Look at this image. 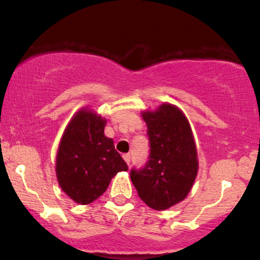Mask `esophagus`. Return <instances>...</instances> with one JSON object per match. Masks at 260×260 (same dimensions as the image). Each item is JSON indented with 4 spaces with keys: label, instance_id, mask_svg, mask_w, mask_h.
<instances>
[{
    "label": "esophagus",
    "instance_id": "obj_1",
    "mask_svg": "<svg viewBox=\"0 0 260 260\" xmlns=\"http://www.w3.org/2000/svg\"><path fill=\"white\" fill-rule=\"evenodd\" d=\"M123 159H124V161L127 162V165H129L131 164V154L129 153L123 154Z\"/></svg>",
    "mask_w": 260,
    "mask_h": 260
}]
</instances>
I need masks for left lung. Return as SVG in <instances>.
<instances>
[{"label": "left lung", "mask_w": 260, "mask_h": 260, "mask_svg": "<svg viewBox=\"0 0 260 260\" xmlns=\"http://www.w3.org/2000/svg\"><path fill=\"white\" fill-rule=\"evenodd\" d=\"M149 138V159L132 169L131 180L141 200L154 210H166L190 192L199 170L198 149L187 118L180 108L164 103L142 112Z\"/></svg>", "instance_id": "obj_1"}]
</instances>
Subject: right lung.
I'll use <instances>...</instances> for the list:
<instances>
[{"instance_id": "1", "label": "right lung", "mask_w": 260, "mask_h": 260, "mask_svg": "<svg viewBox=\"0 0 260 260\" xmlns=\"http://www.w3.org/2000/svg\"><path fill=\"white\" fill-rule=\"evenodd\" d=\"M107 119L88 108L73 115L60 140L56 177L61 190L75 203L88 205L103 195L111 180L128 166L106 137Z\"/></svg>"}]
</instances>
